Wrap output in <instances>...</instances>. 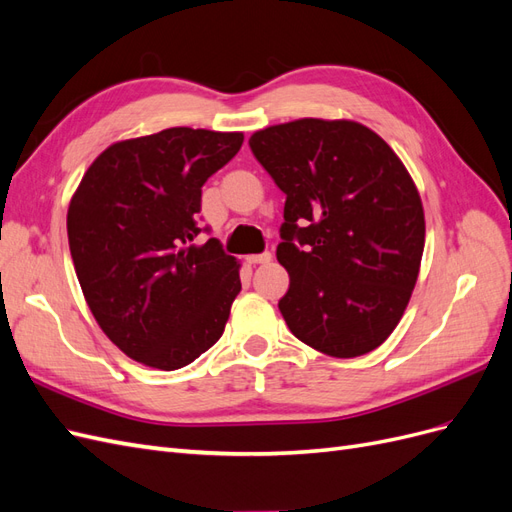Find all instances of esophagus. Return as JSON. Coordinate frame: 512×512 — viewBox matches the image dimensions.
Instances as JSON below:
<instances>
[{
	"label": "esophagus",
	"instance_id": "obj_1",
	"mask_svg": "<svg viewBox=\"0 0 512 512\" xmlns=\"http://www.w3.org/2000/svg\"><path fill=\"white\" fill-rule=\"evenodd\" d=\"M271 260H273V256H271L269 252H265V254H254V256H245L247 265H269Z\"/></svg>",
	"mask_w": 512,
	"mask_h": 512
}]
</instances>
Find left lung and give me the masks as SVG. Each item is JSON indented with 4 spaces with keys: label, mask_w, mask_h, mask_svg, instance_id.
<instances>
[{
    "label": "left lung",
    "mask_w": 512,
    "mask_h": 512,
    "mask_svg": "<svg viewBox=\"0 0 512 512\" xmlns=\"http://www.w3.org/2000/svg\"><path fill=\"white\" fill-rule=\"evenodd\" d=\"M286 194L277 303L292 335L354 359L386 342L421 269L425 211L404 162L352 119H294L250 136Z\"/></svg>",
    "instance_id": "left-lung-1"
}]
</instances>
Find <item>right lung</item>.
Masks as SVG:
<instances>
[{
	"mask_svg": "<svg viewBox=\"0 0 512 512\" xmlns=\"http://www.w3.org/2000/svg\"><path fill=\"white\" fill-rule=\"evenodd\" d=\"M243 132L168 128L106 147L68 207L85 301L130 359L173 371L224 333L241 290L218 239L194 243L205 181L237 156Z\"/></svg>",
	"mask_w": 512,
	"mask_h": 512,
	"instance_id": "right-lung-1",
	"label": "right lung"
}]
</instances>
